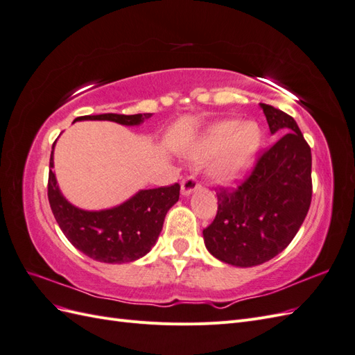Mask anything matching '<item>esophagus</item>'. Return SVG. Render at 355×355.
<instances>
[{
  "label": "esophagus",
  "instance_id": "esophagus-1",
  "mask_svg": "<svg viewBox=\"0 0 355 355\" xmlns=\"http://www.w3.org/2000/svg\"><path fill=\"white\" fill-rule=\"evenodd\" d=\"M198 188H200V182L196 176H188L187 179L182 180V185H180L182 196H189L191 192H194Z\"/></svg>",
  "mask_w": 355,
  "mask_h": 355
}]
</instances>
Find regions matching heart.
<instances>
[{
	"label": "heart",
	"instance_id": "heart-1",
	"mask_svg": "<svg viewBox=\"0 0 355 355\" xmlns=\"http://www.w3.org/2000/svg\"><path fill=\"white\" fill-rule=\"evenodd\" d=\"M259 141V128L254 124L223 121L210 127L188 149V158L202 163L218 155L210 166V176L220 184H231L250 167Z\"/></svg>",
	"mask_w": 355,
	"mask_h": 355
}]
</instances>
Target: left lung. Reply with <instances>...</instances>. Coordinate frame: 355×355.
Returning <instances> with one entry per match:
<instances>
[{"label":"left lung","instance_id":"obj_1","mask_svg":"<svg viewBox=\"0 0 355 355\" xmlns=\"http://www.w3.org/2000/svg\"><path fill=\"white\" fill-rule=\"evenodd\" d=\"M271 133L286 135L256 159L237 188L220 187L216 218L202 230L207 250L234 266L272 259L295 239L313 198L311 148L288 114L261 103Z\"/></svg>","mask_w":355,"mask_h":355}]
</instances>
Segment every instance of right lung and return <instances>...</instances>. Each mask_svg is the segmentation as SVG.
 I'll return each instance as SVG.
<instances>
[{
  "mask_svg": "<svg viewBox=\"0 0 355 355\" xmlns=\"http://www.w3.org/2000/svg\"><path fill=\"white\" fill-rule=\"evenodd\" d=\"M153 114H101L75 118L108 120L123 125H137ZM56 144V142H55ZM53 144V148H55ZM53 168V151L47 196L55 219L71 244L94 261L105 263L133 262L145 256L163 230L168 209L179 200L180 185L139 191L135 197L114 209L87 211L72 206L60 194Z\"/></svg>",
  "mask_w": 355,
  "mask_h": 355,
  "instance_id": "right-lung-1",
  "label": "right lung"
}]
</instances>
